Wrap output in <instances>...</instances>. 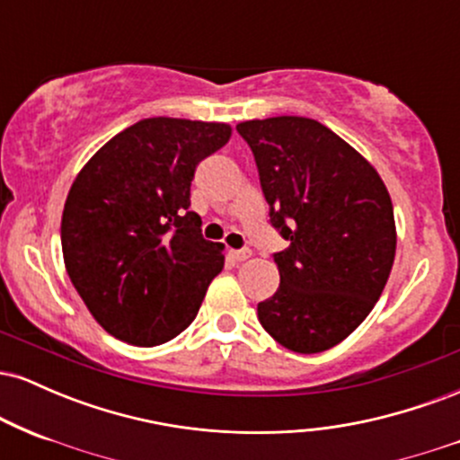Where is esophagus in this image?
Segmentation results:
<instances>
[{
	"label": "esophagus",
	"mask_w": 460,
	"mask_h": 460,
	"mask_svg": "<svg viewBox=\"0 0 460 460\" xmlns=\"http://www.w3.org/2000/svg\"><path fill=\"white\" fill-rule=\"evenodd\" d=\"M229 255L234 261H246L251 257V248H237V251H229Z\"/></svg>",
	"instance_id": "34e87169"
}]
</instances>
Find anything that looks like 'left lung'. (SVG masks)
Returning a JSON list of instances; mask_svg holds the SVG:
<instances>
[{
    "mask_svg": "<svg viewBox=\"0 0 460 460\" xmlns=\"http://www.w3.org/2000/svg\"><path fill=\"white\" fill-rule=\"evenodd\" d=\"M281 285L257 305L261 326L294 352L329 350L367 318L395 257L394 205L378 172L329 128L305 116L246 120Z\"/></svg>",
    "mask_w": 460,
    "mask_h": 460,
    "instance_id": "1",
    "label": "left lung"
}]
</instances>
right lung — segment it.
I'll return each mask as SVG.
<instances>
[{
    "label": "right lung",
    "mask_w": 460,
    "mask_h": 460,
    "mask_svg": "<svg viewBox=\"0 0 460 460\" xmlns=\"http://www.w3.org/2000/svg\"><path fill=\"white\" fill-rule=\"evenodd\" d=\"M229 136L225 123L138 120L105 142L73 181L62 212L66 272L116 340L157 346L197 318L225 257L190 212V186L197 164Z\"/></svg>",
    "instance_id": "obj_1"
}]
</instances>
